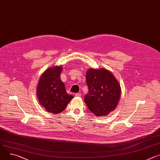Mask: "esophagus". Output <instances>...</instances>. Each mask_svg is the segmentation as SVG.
Returning a JSON list of instances; mask_svg holds the SVG:
<instances>
[{
	"mask_svg": "<svg viewBox=\"0 0 160 160\" xmlns=\"http://www.w3.org/2000/svg\"><path fill=\"white\" fill-rule=\"evenodd\" d=\"M75 96L77 97H80L82 96V94L80 93H77V94H75Z\"/></svg>",
	"mask_w": 160,
	"mask_h": 160,
	"instance_id": "esophagus-1",
	"label": "esophagus"
}]
</instances>
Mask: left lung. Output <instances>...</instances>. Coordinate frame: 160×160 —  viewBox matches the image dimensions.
Masks as SVG:
<instances>
[{"mask_svg":"<svg viewBox=\"0 0 160 160\" xmlns=\"http://www.w3.org/2000/svg\"><path fill=\"white\" fill-rule=\"evenodd\" d=\"M88 93L84 101L97 117L108 115L117 107L121 94L119 82L105 68H90L86 72Z\"/></svg>","mask_w":160,"mask_h":160,"instance_id":"obj_1","label":"left lung"}]
</instances>
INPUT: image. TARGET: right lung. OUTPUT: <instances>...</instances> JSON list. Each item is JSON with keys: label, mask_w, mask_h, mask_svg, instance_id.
I'll return each instance as SVG.
<instances>
[{"label": "right lung", "mask_w": 160, "mask_h": 160, "mask_svg": "<svg viewBox=\"0 0 160 160\" xmlns=\"http://www.w3.org/2000/svg\"><path fill=\"white\" fill-rule=\"evenodd\" d=\"M62 66L48 68L41 75L37 85V97L40 105L49 113L62 112L74 97L66 92L61 79Z\"/></svg>", "instance_id": "obj_1"}]
</instances>
